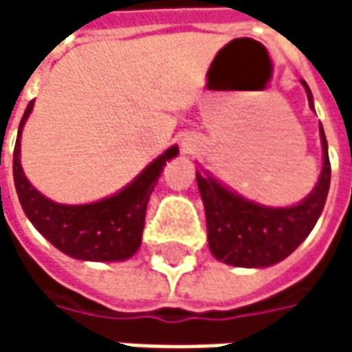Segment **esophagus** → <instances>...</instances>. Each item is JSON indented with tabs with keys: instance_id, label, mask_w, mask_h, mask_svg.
I'll return each instance as SVG.
<instances>
[{
	"instance_id": "1",
	"label": "esophagus",
	"mask_w": 352,
	"mask_h": 352,
	"mask_svg": "<svg viewBox=\"0 0 352 352\" xmlns=\"http://www.w3.org/2000/svg\"><path fill=\"white\" fill-rule=\"evenodd\" d=\"M181 151H183V154H192L198 151V141L194 138H190V135H186V138L183 139V143H181Z\"/></svg>"
}]
</instances>
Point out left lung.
Listing matches in <instances>:
<instances>
[{
	"label": "left lung",
	"instance_id": "8db88e82",
	"mask_svg": "<svg viewBox=\"0 0 352 352\" xmlns=\"http://www.w3.org/2000/svg\"><path fill=\"white\" fill-rule=\"evenodd\" d=\"M311 111L313 94L305 80ZM322 146V168L313 190L294 206H262L241 196L211 175L196 169L199 196L206 207L209 251L214 258L236 267H270L290 256L315 228L330 190V158L322 124L318 126Z\"/></svg>",
	"mask_w": 352,
	"mask_h": 352
}]
</instances>
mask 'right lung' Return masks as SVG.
Listing matches in <instances>:
<instances>
[{
  "mask_svg": "<svg viewBox=\"0 0 352 352\" xmlns=\"http://www.w3.org/2000/svg\"><path fill=\"white\" fill-rule=\"evenodd\" d=\"M35 101L28 103L20 120L12 154V177L19 201L35 230L67 256L82 262H124L141 247L146 204L166 162L175 158L179 146H169L154 158L131 183L107 198L90 204H58L28 181L20 164V139Z\"/></svg>",
  "mask_w": 352,
  "mask_h": 352,
  "instance_id": "right-lung-1",
  "label": "right lung"
}]
</instances>
